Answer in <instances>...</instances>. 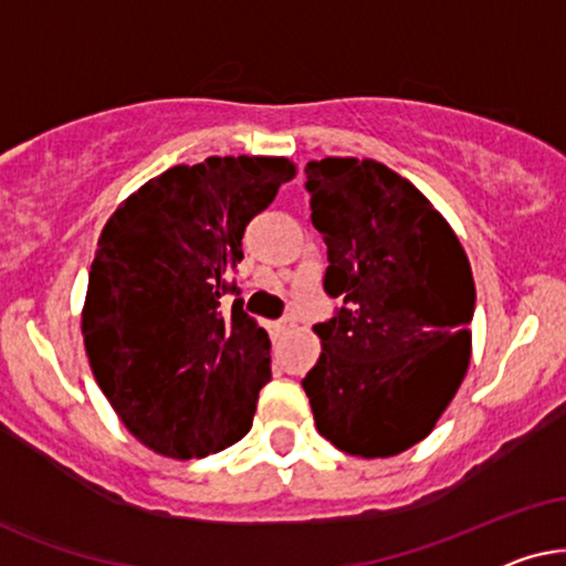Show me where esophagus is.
<instances>
[{
	"label": "esophagus",
	"instance_id": "34e87169",
	"mask_svg": "<svg viewBox=\"0 0 566 566\" xmlns=\"http://www.w3.org/2000/svg\"><path fill=\"white\" fill-rule=\"evenodd\" d=\"M292 328H295V318H282V321H276V323H274V331H276L279 336H282V334H290Z\"/></svg>",
	"mask_w": 566,
	"mask_h": 566
}]
</instances>
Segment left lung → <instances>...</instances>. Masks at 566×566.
<instances>
[{"mask_svg": "<svg viewBox=\"0 0 566 566\" xmlns=\"http://www.w3.org/2000/svg\"><path fill=\"white\" fill-rule=\"evenodd\" d=\"M305 176L328 253L323 290L342 300L313 326L323 352L303 388L315 427L349 455H398L432 432L469 367V255L427 196L382 163L326 157Z\"/></svg>", "mask_w": 566, "mask_h": 566, "instance_id": "8db88e82", "label": "left lung"}]
</instances>
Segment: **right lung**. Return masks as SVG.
<instances>
[{"mask_svg": "<svg viewBox=\"0 0 566 566\" xmlns=\"http://www.w3.org/2000/svg\"><path fill=\"white\" fill-rule=\"evenodd\" d=\"M292 176L287 157H207L147 180L105 222L82 311L85 349L120 421L155 453L207 458L253 424L271 342L230 274L248 222ZM224 294L237 295L232 308Z\"/></svg>", "mask_w": 566, "mask_h": 566, "instance_id": "obj_1", "label": "right lung"}]
</instances>
